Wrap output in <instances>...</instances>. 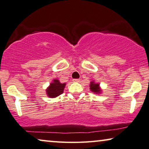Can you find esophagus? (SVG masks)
Instances as JSON below:
<instances>
[{
	"mask_svg": "<svg viewBox=\"0 0 149 149\" xmlns=\"http://www.w3.org/2000/svg\"><path fill=\"white\" fill-rule=\"evenodd\" d=\"M79 81H80V80H79V79H73V81H74V82H79Z\"/></svg>",
	"mask_w": 149,
	"mask_h": 149,
	"instance_id": "obj_1",
	"label": "esophagus"
}]
</instances>
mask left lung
I'll use <instances>...</instances> for the list:
<instances>
[{
    "mask_svg": "<svg viewBox=\"0 0 149 149\" xmlns=\"http://www.w3.org/2000/svg\"><path fill=\"white\" fill-rule=\"evenodd\" d=\"M90 90L91 92L96 94H100L102 92V90L100 87V84L96 83L94 81H91L90 84Z\"/></svg>",
    "mask_w": 149,
    "mask_h": 149,
    "instance_id": "obj_1",
    "label": "left lung"
}]
</instances>
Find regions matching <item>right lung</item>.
<instances>
[{"mask_svg": "<svg viewBox=\"0 0 149 149\" xmlns=\"http://www.w3.org/2000/svg\"><path fill=\"white\" fill-rule=\"evenodd\" d=\"M65 85V83H61L59 79H53L52 83H50L49 86L47 88L46 94L48 97H52V98L59 96V95L63 93Z\"/></svg>", "mask_w": 149, "mask_h": 149, "instance_id": "obj_1", "label": "right lung"}]
</instances>
